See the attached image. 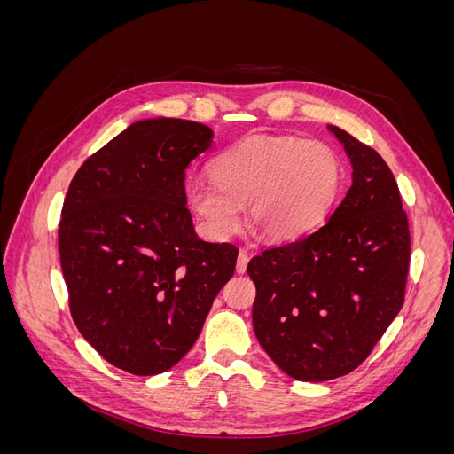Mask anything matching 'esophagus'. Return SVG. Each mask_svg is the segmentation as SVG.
I'll return each instance as SVG.
<instances>
[{
	"instance_id": "obj_1",
	"label": "esophagus",
	"mask_w": 454,
	"mask_h": 454,
	"mask_svg": "<svg viewBox=\"0 0 454 454\" xmlns=\"http://www.w3.org/2000/svg\"><path fill=\"white\" fill-rule=\"evenodd\" d=\"M248 261H250L248 252L240 250V252H239V259H237V272H239V274H244V272H246V267H248Z\"/></svg>"
}]
</instances>
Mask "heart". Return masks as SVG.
I'll list each match as a JSON object with an SVG mask.
<instances>
[{
  "mask_svg": "<svg viewBox=\"0 0 454 454\" xmlns=\"http://www.w3.org/2000/svg\"><path fill=\"white\" fill-rule=\"evenodd\" d=\"M212 180H195L187 202L214 239H225L248 223L272 242L307 237L332 210L342 184L335 151L295 136H252L225 149L212 162Z\"/></svg>",
  "mask_w": 454,
  "mask_h": 454,
  "instance_id": "1",
  "label": "heart"
}]
</instances>
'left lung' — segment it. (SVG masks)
I'll use <instances>...</instances> for the list:
<instances>
[{
  "label": "left lung",
  "mask_w": 454,
  "mask_h": 454,
  "mask_svg": "<svg viewBox=\"0 0 454 454\" xmlns=\"http://www.w3.org/2000/svg\"><path fill=\"white\" fill-rule=\"evenodd\" d=\"M352 167L327 223L254 257L252 324L286 375L324 382L358 367L402 310L409 225L400 189L375 149L327 125Z\"/></svg>",
  "instance_id": "1"
}]
</instances>
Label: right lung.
Returning <instances> with one entry per match:
<instances>
[{"label": "right lung", "mask_w": 454, "mask_h": 454, "mask_svg": "<svg viewBox=\"0 0 454 454\" xmlns=\"http://www.w3.org/2000/svg\"><path fill=\"white\" fill-rule=\"evenodd\" d=\"M212 138L195 121H136L67 189L59 250L74 322L132 375L180 362L235 272L237 246L202 240L187 210L185 168Z\"/></svg>", "instance_id": "obj_1"}]
</instances>
